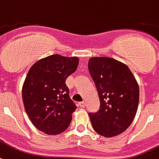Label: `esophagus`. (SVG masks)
<instances>
[{
    "label": "esophagus",
    "instance_id": "esophagus-1",
    "mask_svg": "<svg viewBox=\"0 0 159 159\" xmlns=\"http://www.w3.org/2000/svg\"><path fill=\"white\" fill-rule=\"evenodd\" d=\"M78 104H79V106L81 107V108H84V107L86 106V103L84 102V101H83V102H80Z\"/></svg>",
    "mask_w": 159,
    "mask_h": 159
}]
</instances>
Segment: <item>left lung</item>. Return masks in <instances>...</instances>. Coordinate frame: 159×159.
<instances>
[{
	"mask_svg": "<svg viewBox=\"0 0 159 159\" xmlns=\"http://www.w3.org/2000/svg\"><path fill=\"white\" fill-rule=\"evenodd\" d=\"M89 70L100 100L96 113H89L93 128L99 135L112 137L132 123L139 103V87L126 65L109 57H93Z\"/></svg>",
	"mask_w": 159,
	"mask_h": 159,
	"instance_id": "left-lung-1",
	"label": "left lung"
}]
</instances>
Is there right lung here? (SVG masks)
<instances>
[{"mask_svg": "<svg viewBox=\"0 0 159 159\" xmlns=\"http://www.w3.org/2000/svg\"><path fill=\"white\" fill-rule=\"evenodd\" d=\"M77 57L52 55L29 69L23 86L25 111L35 127L48 135H58L71 122L76 106L69 96L66 80L78 66Z\"/></svg>", "mask_w": 159, "mask_h": 159, "instance_id": "add662e5", "label": "right lung"}]
</instances>
